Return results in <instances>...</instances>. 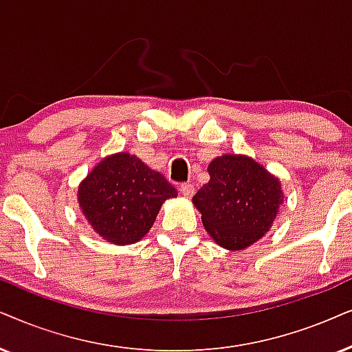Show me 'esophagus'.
<instances>
[{
	"mask_svg": "<svg viewBox=\"0 0 352 352\" xmlns=\"http://www.w3.org/2000/svg\"><path fill=\"white\" fill-rule=\"evenodd\" d=\"M180 193L184 195L185 198H191L195 195V186L191 184H182L180 185Z\"/></svg>",
	"mask_w": 352,
	"mask_h": 352,
	"instance_id": "1",
	"label": "esophagus"
}]
</instances>
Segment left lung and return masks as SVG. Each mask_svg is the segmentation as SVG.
I'll list each match as a JSON object with an SVG mask.
<instances>
[{
  "mask_svg": "<svg viewBox=\"0 0 352 352\" xmlns=\"http://www.w3.org/2000/svg\"><path fill=\"white\" fill-rule=\"evenodd\" d=\"M193 197L204 229L219 245L242 250L268 232L283 203L281 184L245 155H222Z\"/></svg>",
  "mask_w": 352,
  "mask_h": 352,
  "instance_id": "1",
  "label": "left lung"
}]
</instances>
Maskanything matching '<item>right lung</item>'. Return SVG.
Here are the masks:
<instances>
[{"label": "right lung", "instance_id": "obj_1", "mask_svg": "<svg viewBox=\"0 0 352 352\" xmlns=\"http://www.w3.org/2000/svg\"><path fill=\"white\" fill-rule=\"evenodd\" d=\"M177 190L162 173L151 170L136 155L120 153L96 166L78 191L89 224L115 245L143 239L162 203Z\"/></svg>", "mask_w": 352, "mask_h": 352}]
</instances>
